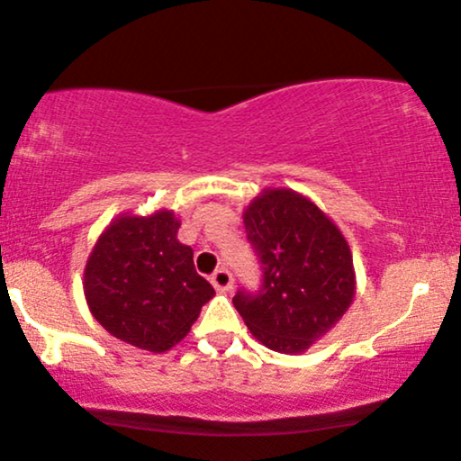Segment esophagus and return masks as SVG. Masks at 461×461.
<instances>
[{
	"mask_svg": "<svg viewBox=\"0 0 461 461\" xmlns=\"http://www.w3.org/2000/svg\"><path fill=\"white\" fill-rule=\"evenodd\" d=\"M211 282L212 286H215L219 293H228V290H231V284H233V277L230 274V269L225 267H219L215 274L211 276Z\"/></svg>",
	"mask_w": 461,
	"mask_h": 461,
	"instance_id": "esophagus-1",
	"label": "esophagus"
}]
</instances>
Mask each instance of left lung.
<instances>
[{
    "mask_svg": "<svg viewBox=\"0 0 461 461\" xmlns=\"http://www.w3.org/2000/svg\"><path fill=\"white\" fill-rule=\"evenodd\" d=\"M244 228L263 276L258 290L240 288L233 304L265 347L301 353L330 332L353 303L347 240L293 190H265L246 209Z\"/></svg>",
    "mask_w": 461,
    "mask_h": 461,
    "instance_id": "1",
    "label": "left lung"
}]
</instances>
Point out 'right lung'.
Wrapping results in <instances>:
<instances>
[{
	"label": "right lung",
	"instance_id": "right-lung-1",
	"mask_svg": "<svg viewBox=\"0 0 461 461\" xmlns=\"http://www.w3.org/2000/svg\"><path fill=\"white\" fill-rule=\"evenodd\" d=\"M173 212L121 217L102 233L86 267V298L110 334L144 351H167L190 332L215 290L177 240Z\"/></svg>",
	"mask_w": 461,
	"mask_h": 461
}]
</instances>
